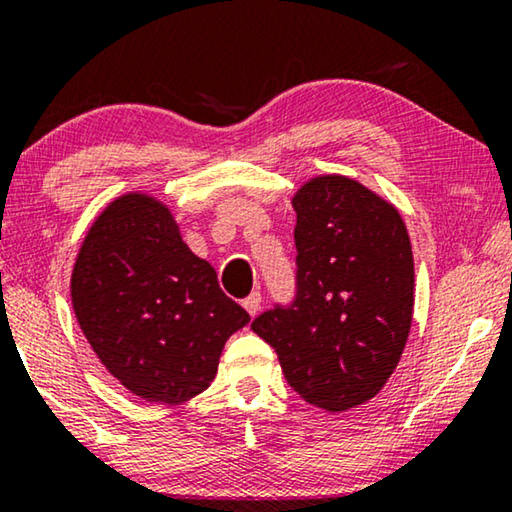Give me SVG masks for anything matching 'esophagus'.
Wrapping results in <instances>:
<instances>
[{"label": "esophagus", "instance_id": "obj_1", "mask_svg": "<svg viewBox=\"0 0 512 512\" xmlns=\"http://www.w3.org/2000/svg\"><path fill=\"white\" fill-rule=\"evenodd\" d=\"M243 308L248 310V315L250 317H255L257 312H259V308H262V294L259 292H253L248 296V299H243Z\"/></svg>", "mask_w": 512, "mask_h": 512}]
</instances>
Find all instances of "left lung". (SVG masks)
I'll return each mask as SVG.
<instances>
[{"label": "left lung", "mask_w": 512, "mask_h": 512, "mask_svg": "<svg viewBox=\"0 0 512 512\" xmlns=\"http://www.w3.org/2000/svg\"><path fill=\"white\" fill-rule=\"evenodd\" d=\"M296 294L253 331L305 402L347 411L398 368L414 315V255L398 209L338 174L294 195Z\"/></svg>", "instance_id": "left-lung-1"}]
</instances>
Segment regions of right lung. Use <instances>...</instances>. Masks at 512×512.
<instances>
[{
    "label": "right lung",
    "mask_w": 512,
    "mask_h": 512,
    "mask_svg": "<svg viewBox=\"0 0 512 512\" xmlns=\"http://www.w3.org/2000/svg\"><path fill=\"white\" fill-rule=\"evenodd\" d=\"M71 299L101 363L147 402L200 395L227 338L250 322L213 266L190 253L170 209L142 193L121 195L91 225Z\"/></svg>",
    "instance_id": "add662e5"
}]
</instances>
